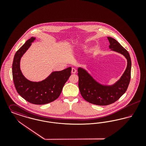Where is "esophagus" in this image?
Here are the masks:
<instances>
[{
  "label": "esophagus",
  "instance_id": "1",
  "mask_svg": "<svg viewBox=\"0 0 146 146\" xmlns=\"http://www.w3.org/2000/svg\"><path fill=\"white\" fill-rule=\"evenodd\" d=\"M76 68H72V73H73V74H75L76 73Z\"/></svg>",
  "mask_w": 146,
  "mask_h": 146
}]
</instances>
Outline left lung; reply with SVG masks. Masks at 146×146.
I'll use <instances>...</instances> for the list:
<instances>
[{
  "label": "left lung",
  "mask_w": 146,
  "mask_h": 146,
  "mask_svg": "<svg viewBox=\"0 0 146 146\" xmlns=\"http://www.w3.org/2000/svg\"><path fill=\"white\" fill-rule=\"evenodd\" d=\"M107 38L110 43V48L123 55L127 61L125 72L118 82L111 86L102 85L85 70L78 69V86L82 97L88 102L98 106H107L117 101L127 90L131 78V61L128 51L114 38L109 36Z\"/></svg>",
  "instance_id": "left-lung-1"
}]
</instances>
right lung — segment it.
<instances>
[{
  "label": "right lung",
  "instance_id": "right-lung-1",
  "mask_svg": "<svg viewBox=\"0 0 146 146\" xmlns=\"http://www.w3.org/2000/svg\"><path fill=\"white\" fill-rule=\"evenodd\" d=\"M31 37L19 49L14 56L12 72L14 85L18 94L29 103L44 104L50 103L60 96L64 84L71 75L72 68L52 72L46 79L33 82L23 76L20 67L21 57L35 40Z\"/></svg>",
  "mask_w": 146,
  "mask_h": 146
}]
</instances>
